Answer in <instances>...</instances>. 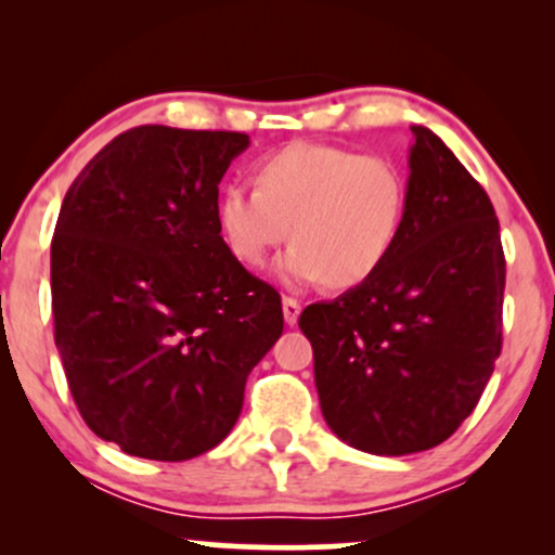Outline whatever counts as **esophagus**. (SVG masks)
<instances>
[{"mask_svg": "<svg viewBox=\"0 0 555 555\" xmlns=\"http://www.w3.org/2000/svg\"><path fill=\"white\" fill-rule=\"evenodd\" d=\"M282 308H284V321H286V326H295L297 318H299V310H302V305H299L295 297H284V299H282Z\"/></svg>", "mask_w": 555, "mask_h": 555, "instance_id": "obj_1", "label": "esophagus"}]
</instances>
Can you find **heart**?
Instances as JSON below:
<instances>
[{
  "label": "heart",
  "instance_id": "heart-1",
  "mask_svg": "<svg viewBox=\"0 0 555 555\" xmlns=\"http://www.w3.org/2000/svg\"><path fill=\"white\" fill-rule=\"evenodd\" d=\"M406 180L391 158L321 143H292L256 167V188L229 184L216 221L229 253L260 269L289 232L279 266L292 284H365L397 245Z\"/></svg>",
  "mask_w": 555,
  "mask_h": 555
}]
</instances>
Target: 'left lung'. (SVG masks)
I'll return each instance as SVG.
<instances>
[{
  "instance_id": "left-lung-1",
  "label": "left lung",
  "mask_w": 555,
  "mask_h": 555,
  "mask_svg": "<svg viewBox=\"0 0 555 555\" xmlns=\"http://www.w3.org/2000/svg\"><path fill=\"white\" fill-rule=\"evenodd\" d=\"M412 132L391 256L365 284L299 315L328 428L378 456L443 443L501 354L506 258L493 203L436 132Z\"/></svg>"
}]
</instances>
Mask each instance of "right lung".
I'll return each instance as SVG.
<instances>
[{"label":"right lung","instance_id":"1","mask_svg":"<svg viewBox=\"0 0 555 555\" xmlns=\"http://www.w3.org/2000/svg\"><path fill=\"white\" fill-rule=\"evenodd\" d=\"M247 145L245 132L132 127L62 201L54 341L86 425L125 454L184 462L219 446L284 331L279 292L216 221L221 177Z\"/></svg>","mask_w":555,"mask_h":555}]
</instances>
